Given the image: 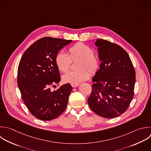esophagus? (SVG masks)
<instances>
[{
  "instance_id": "esophagus-1",
  "label": "esophagus",
  "mask_w": 151,
  "mask_h": 151,
  "mask_svg": "<svg viewBox=\"0 0 151 151\" xmlns=\"http://www.w3.org/2000/svg\"><path fill=\"white\" fill-rule=\"evenodd\" d=\"M79 83H77V84H71V86L73 87H77V86H78Z\"/></svg>"
}]
</instances>
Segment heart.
Here are the masks:
<instances>
[{
    "label": "heart",
    "instance_id": "1",
    "mask_svg": "<svg viewBox=\"0 0 151 151\" xmlns=\"http://www.w3.org/2000/svg\"><path fill=\"white\" fill-rule=\"evenodd\" d=\"M68 53L69 55L64 51H60L55 57V65L63 73L68 71L71 63V60L78 59L76 64L77 70L70 71L64 74L63 77L64 82L71 84L79 83L88 78V71L91 74H94L98 70L99 59L88 45L83 42H77L68 48Z\"/></svg>",
    "mask_w": 151,
    "mask_h": 151
}]
</instances>
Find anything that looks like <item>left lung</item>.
I'll use <instances>...</instances> for the list:
<instances>
[{"label": "left lung", "instance_id": "obj_1", "mask_svg": "<svg viewBox=\"0 0 151 151\" xmlns=\"http://www.w3.org/2000/svg\"><path fill=\"white\" fill-rule=\"evenodd\" d=\"M100 69L92 79L88 98L91 109L105 118H114L127 109L134 95L135 71L126 51L117 44L97 39Z\"/></svg>", "mask_w": 151, "mask_h": 151}]
</instances>
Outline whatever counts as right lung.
I'll return each instance as SVG.
<instances>
[{
  "label": "right lung",
  "instance_id": "right-lung-1",
  "mask_svg": "<svg viewBox=\"0 0 151 151\" xmlns=\"http://www.w3.org/2000/svg\"><path fill=\"white\" fill-rule=\"evenodd\" d=\"M72 42L51 37L42 38L24 53L18 69V86L31 113L42 120L58 117L66 109L73 88L69 83L51 91L61 80L55 63L56 54Z\"/></svg>",
  "mask_w": 151,
  "mask_h": 151
}]
</instances>
